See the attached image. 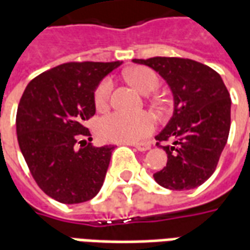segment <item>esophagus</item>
I'll return each instance as SVG.
<instances>
[{"instance_id":"1","label":"esophagus","mask_w":250,"mask_h":250,"mask_svg":"<svg viewBox=\"0 0 250 250\" xmlns=\"http://www.w3.org/2000/svg\"><path fill=\"white\" fill-rule=\"evenodd\" d=\"M131 146H134L138 150V151H147V150H150V145L148 143H136V145H131Z\"/></svg>"}]
</instances>
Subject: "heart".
Wrapping results in <instances>:
<instances>
[{
	"instance_id": "obj_1",
	"label": "heart",
	"mask_w": 250,
	"mask_h": 250,
	"mask_svg": "<svg viewBox=\"0 0 250 250\" xmlns=\"http://www.w3.org/2000/svg\"><path fill=\"white\" fill-rule=\"evenodd\" d=\"M127 80L142 93L152 92L159 84L155 72L146 66H135L125 72ZM114 83L105 77L99 83L93 92V103L99 111L108 108ZM155 130V118L148 112L125 114L114 112L100 119L98 125L99 135L109 142L120 143H139Z\"/></svg>"
}]
</instances>
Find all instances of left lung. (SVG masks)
<instances>
[{"mask_svg": "<svg viewBox=\"0 0 250 250\" xmlns=\"http://www.w3.org/2000/svg\"><path fill=\"white\" fill-rule=\"evenodd\" d=\"M152 68L173 92L174 112L157 136L167 154L166 166L154 174L157 184L170 190H190L214 173L230 130V95L210 66L190 59H134ZM173 145L162 146V141Z\"/></svg>", "mask_w": 250, "mask_h": 250, "instance_id": "8db88e82", "label": "left lung"}]
</instances>
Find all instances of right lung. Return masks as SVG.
<instances>
[{
  "mask_svg": "<svg viewBox=\"0 0 250 250\" xmlns=\"http://www.w3.org/2000/svg\"><path fill=\"white\" fill-rule=\"evenodd\" d=\"M120 64L65 62L35 77L21 96L20 150L39 188L62 204L89 201L103 186L114 146L87 143L84 122L96 112L98 84Z\"/></svg>",
  "mask_w": 250,
  "mask_h": 250,
  "instance_id": "1",
  "label": "right lung"
}]
</instances>
